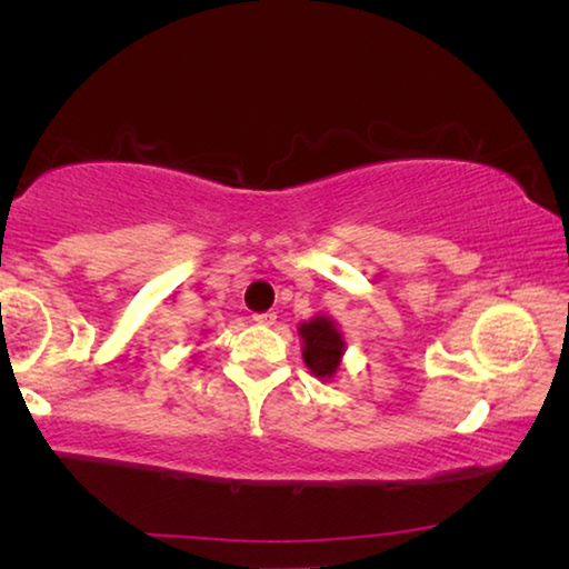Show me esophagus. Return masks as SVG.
<instances>
[{
  "label": "esophagus",
  "instance_id": "obj_1",
  "mask_svg": "<svg viewBox=\"0 0 569 569\" xmlns=\"http://www.w3.org/2000/svg\"><path fill=\"white\" fill-rule=\"evenodd\" d=\"M253 321L258 326H273L276 323V313L273 311H266V313H256Z\"/></svg>",
  "mask_w": 569,
  "mask_h": 569
}]
</instances>
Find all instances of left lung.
Returning a JSON list of instances; mask_svg holds the SVG:
<instances>
[{
    "instance_id": "1",
    "label": "left lung",
    "mask_w": 569,
    "mask_h": 569,
    "mask_svg": "<svg viewBox=\"0 0 569 569\" xmlns=\"http://www.w3.org/2000/svg\"><path fill=\"white\" fill-rule=\"evenodd\" d=\"M298 336H301L303 361L316 379L333 381L336 373L341 371L343 353H346V336L331 316L316 313L313 319L298 323Z\"/></svg>"
}]
</instances>
